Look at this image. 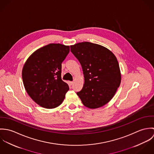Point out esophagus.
<instances>
[{
	"instance_id": "1",
	"label": "esophagus",
	"mask_w": 154,
	"mask_h": 154,
	"mask_svg": "<svg viewBox=\"0 0 154 154\" xmlns=\"http://www.w3.org/2000/svg\"><path fill=\"white\" fill-rule=\"evenodd\" d=\"M69 84L70 85H72L73 84V82H69Z\"/></svg>"
}]
</instances>
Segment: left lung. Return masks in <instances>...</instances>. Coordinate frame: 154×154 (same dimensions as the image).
<instances>
[{
	"mask_svg": "<svg viewBox=\"0 0 154 154\" xmlns=\"http://www.w3.org/2000/svg\"><path fill=\"white\" fill-rule=\"evenodd\" d=\"M81 63L85 79L77 95L83 104L95 109L107 104L121 83V72L116 56L107 48L89 42L70 45Z\"/></svg>",
	"mask_w": 154,
	"mask_h": 154,
	"instance_id": "1",
	"label": "left lung"
}]
</instances>
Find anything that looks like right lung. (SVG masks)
Here are the masks:
<instances>
[{"label": "right lung", "instance_id": "obj_1", "mask_svg": "<svg viewBox=\"0 0 154 154\" xmlns=\"http://www.w3.org/2000/svg\"><path fill=\"white\" fill-rule=\"evenodd\" d=\"M70 47L51 43L38 48L27 59L22 70L25 89L38 105L45 109L59 107L69 89L62 80V63Z\"/></svg>", "mask_w": 154, "mask_h": 154}]
</instances>
